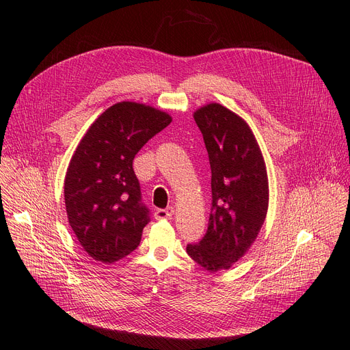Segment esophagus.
I'll list each match as a JSON object with an SVG mask.
<instances>
[{
  "instance_id": "esophagus-1",
  "label": "esophagus",
  "mask_w": 350,
  "mask_h": 350,
  "mask_svg": "<svg viewBox=\"0 0 350 350\" xmlns=\"http://www.w3.org/2000/svg\"><path fill=\"white\" fill-rule=\"evenodd\" d=\"M174 214V208L173 207H165V208H157L154 211V217L156 219H165L170 218Z\"/></svg>"
}]
</instances>
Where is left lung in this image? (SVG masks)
<instances>
[{"label": "left lung", "mask_w": 350, "mask_h": 350, "mask_svg": "<svg viewBox=\"0 0 350 350\" xmlns=\"http://www.w3.org/2000/svg\"><path fill=\"white\" fill-rule=\"evenodd\" d=\"M194 120L211 167V213L204 237L187 254L210 272L228 269L248 251L268 210V177L248 124L227 107L210 103Z\"/></svg>", "instance_id": "8db88e82"}]
</instances>
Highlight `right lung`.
Listing matches in <instances>:
<instances>
[{"mask_svg":"<svg viewBox=\"0 0 350 350\" xmlns=\"http://www.w3.org/2000/svg\"><path fill=\"white\" fill-rule=\"evenodd\" d=\"M172 118L135 102L106 109L72 156L65 177L69 224L92 258L112 264L140 244L150 221L133 159Z\"/></svg>","mask_w":350,"mask_h":350,"instance_id":"obj_1","label":"right lung"}]
</instances>
